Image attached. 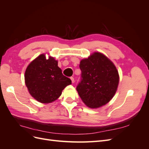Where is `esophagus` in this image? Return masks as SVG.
<instances>
[{
	"instance_id": "34e87169",
	"label": "esophagus",
	"mask_w": 149,
	"mask_h": 149,
	"mask_svg": "<svg viewBox=\"0 0 149 149\" xmlns=\"http://www.w3.org/2000/svg\"><path fill=\"white\" fill-rule=\"evenodd\" d=\"M70 79H71V80L72 83H74V78H73V77H71Z\"/></svg>"
}]
</instances>
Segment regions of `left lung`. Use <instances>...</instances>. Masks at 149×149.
Segmentation results:
<instances>
[{
    "mask_svg": "<svg viewBox=\"0 0 149 149\" xmlns=\"http://www.w3.org/2000/svg\"><path fill=\"white\" fill-rule=\"evenodd\" d=\"M81 79L76 87L83 102L97 108L109 102L118 89L119 76L115 65L104 55L94 52L80 61Z\"/></svg>",
    "mask_w": 149,
    "mask_h": 149,
    "instance_id": "8db88e82",
    "label": "left lung"
}]
</instances>
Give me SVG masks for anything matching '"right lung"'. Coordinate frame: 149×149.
Here are the masks:
<instances>
[{"instance_id": "1", "label": "right lung", "mask_w": 149, "mask_h": 149, "mask_svg": "<svg viewBox=\"0 0 149 149\" xmlns=\"http://www.w3.org/2000/svg\"><path fill=\"white\" fill-rule=\"evenodd\" d=\"M25 82L31 96L40 102L48 104L56 100L71 80L62 74L55 58L49 56L47 59L42 54L26 68Z\"/></svg>"}]
</instances>
